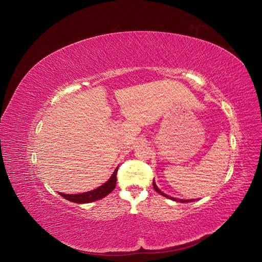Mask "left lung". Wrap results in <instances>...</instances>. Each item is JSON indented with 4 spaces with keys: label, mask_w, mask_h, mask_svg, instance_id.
<instances>
[{
    "label": "left lung",
    "mask_w": 262,
    "mask_h": 262,
    "mask_svg": "<svg viewBox=\"0 0 262 262\" xmlns=\"http://www.w3.org/2000/svg\"><path fill=\"white\" fill-rule=\"evenodd\" d=\"M154 188H155V190L159 193V194H161L162 196H165L166 198H169V199H172V200H174V201H180V202H182V203H184V202H192V201H194V200H179V199H175V198H173V197H169L168 195H166V194H164L163 192H161L160 190H159V188L157 186V184L155 183V181H154Z\"/></svg>",
    "instance_id": "8db88e82"
}]
</instances>
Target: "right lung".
<instances>
[{"label":"right lung","mask_w":262,"mask_h":262,"mask_svg":"<svg viewBox=\"0 0 262 262\" xmlns=\"http://www.w3.org/2000/svg\"><path fill=\"white\" fill-rule=\"evenodd\" d=\"M117 171H118V168H116L113 175L111 176V178L105 183H103L102 185L99 186V188H97L93 191L82 193V194H76V195H66V194L60 193V195L63 198L67 199L68 201H71L74 203H89V202L99 200V199L105 197L106 195H108L112 191L115 189L116 180H117V177H116Z\"/></svg>","instance_id":"add662e5"}]
</instances>
